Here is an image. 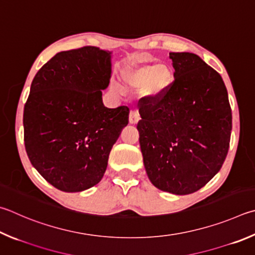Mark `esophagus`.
Instances as JSON below:
<instances>
[{"instance_id": "obj_1", "label": "esophagus", "mask_w": 255, "mask_h": 255, "mask_svg": "<svg viewBox=\"0 0 255 255\" xmlns=\"http://www.w3.org/2000/svg\"><path fill=\"white\" fill-rule=\"evenodd\" d=\"M139 114H138V112H136V110H131L130 114H129V123L135 125L137 124L138 122H139Z\"/></svg>"}]
</instances>
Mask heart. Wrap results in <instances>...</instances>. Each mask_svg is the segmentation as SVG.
Masks as SVG:
<instances>
[{"label":"heart","instance_id":"1","mask_svg":"<svg viewBox=\"0 0 255 255\" xmlns=\"http://www.w3.org/2000/svg\"><path fill=\"white\" fill-rule=\"evenodd\" d=\"M124 80L128 86L133 88L147 86L148 95L158 96L163 94L172 83V73L164 64L151 63L127 71L124 75ZM113 89L119 92L122 88L117 83H114Z\"/></svg>","mask_w":255,"mask_h":255}]
</instances>
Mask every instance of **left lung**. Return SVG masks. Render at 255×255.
<instances>
[{
    "label": "left lung",
    "mask_w": 255,
    "mask_h": 255,
    "mask_svg": "<svg viewBox=\"0 0 255 255\" xmlns=\"http://www.w3.org/2000/svg\"><path fill=\"white\" fill-rule=\"evenodd\" d=\"M174 81L139 100V143L148 178L187 195L219 173L228 155L232 110L220 73L198 55L170 52Z\"/></svg>",
    "instance_id": "1"
}]
</instances>
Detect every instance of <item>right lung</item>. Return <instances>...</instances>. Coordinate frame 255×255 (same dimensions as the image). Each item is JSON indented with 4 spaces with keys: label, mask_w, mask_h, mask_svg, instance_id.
<instances>
[{
    "label": "right lung",
    "mask_w": 255,
    "mask_h": 255,
    "mask_svg": "<svg viewBox=\"0 0 255 255\" xmlns=\"http://www.w3.org/2000/svg\"><path fill=\"white\" fill-rule=\"evenodd\" d=\"M112 76V52L96 47L62 51L36 73L24 105L27 157L62 192H81L104 177L129 108L110 109L103 91Z\"/></svg>",
    "instance_id": "right-lung-1"
}]
</instances>
